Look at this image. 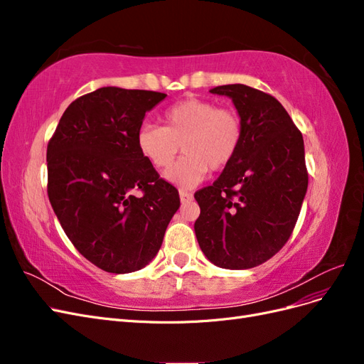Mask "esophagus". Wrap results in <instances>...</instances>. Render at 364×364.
<instances>
[{
    "mask_svg": "<svg viewBox=\"0 0 364 364\" xmlns=\"http://www.w3.org/2000/svg\"><path fill=\"white\" fill-rule=\"evenodd\" d=\"M179 196H181L182 203H188V202L193 200V194L188 193V191H179Z\"/></svg>",
    "mask_w": 364,
    "mask_h": 364,
    "instance_id": "34e87169",
    "label": "esophagus"
}]
</instances>
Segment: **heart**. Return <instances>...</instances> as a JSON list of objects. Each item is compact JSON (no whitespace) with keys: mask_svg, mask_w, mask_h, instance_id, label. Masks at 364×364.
Instances as JSON below:
<instances>
[{"mask_svg":"<svg viewBox=\"0 0 364 364\" xmlns=\"http://www.w3.org/2000/svg\"><path fill=\"white\" fill-rule=\"evenodd\" d=\"M135 139L142 158L158 170L168 168L182 146L185 156L165 178L182 188H193L209 170L220 171L234 161L243 139V119L232 107L183 98L165 109L162 127L144 123Z\"/></svg>","mask_w":364,"mask_h":364,"instance_id":"heart-1","label":"heart"}]
</instances>
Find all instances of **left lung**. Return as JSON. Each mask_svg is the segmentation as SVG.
I'll return each mask as SVG.
<instances>
[{
    "mask_svg": "<svg viewBox=\"0 0 364 364\" xmlns=\"http://www.w3.org/2000/svg\"><path fill=\"white\" fill-rule=\"evenodd\" d=\"M209 92L232 98L243 139L217 181L194 194L196 237L215 266L252 269L278 253L296 226L308 186L304 138L267 92L240 83Z\"/></svg>",
    "mask_w": 364,
    "mask_h": 364,
    "instance_id": "obj_1",
    "label": "left lung"
}]
</instances>
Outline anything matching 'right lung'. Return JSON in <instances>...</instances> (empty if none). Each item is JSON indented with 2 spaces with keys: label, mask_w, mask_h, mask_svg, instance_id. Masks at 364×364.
I'll return each instance as SVG.
<instances>
[{
  "label": "right lung",
  "mask_w": 364,
  "mask_h": 364,
  "mask_svg": "<svg viewBox=\"0 0 364 364\" xmlns=\"http://www.w3.org/2000/svg\"><path fill=\"white\" fill-rule=\"evenodd\" d=\"M165 97L100 87L67 107L48 141L54 214L74 247L109 273L146 267L181 206L178 190L142 158L135 139L146 112Z\"/></svg>",
  "instance_id": "obj_1"
}]
</instances>
